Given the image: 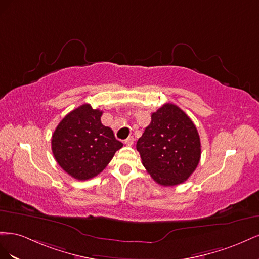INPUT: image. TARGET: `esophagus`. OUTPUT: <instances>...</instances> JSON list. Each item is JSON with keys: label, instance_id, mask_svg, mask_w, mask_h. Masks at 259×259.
Segmentation results:
<instances>
[{"label": "esophagus", "instance_id": "obj_1", "mask_svg": "<svg viewBox=\"0 0 259 259\" xmlns=\"http://www.w3.org/2000/svg\"><path fill=\"white\" fill-rule=\"evenodd\" d=\"M134 141H135L134 137H129L128 139H125V140H124V144H127L128 146H130V145L134 144Z\"/></svg>", "mask_w": 259, "mask_h": 259}]
</instances>
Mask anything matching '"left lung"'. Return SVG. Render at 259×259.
I'll return each mask as SVG.
<instances>
[{
    "mask_svg": "<svg viewBox=\"0 0 259 259\" xmlns=\"http://www.w3.org/2000/svg\"><path fill=\"white\" fill-rule=\"evenodd\" d=\"M151 118L137 142L142 164L160 186H178L194 172L201 158L197 129L181 108L170 103Z\"/></svg>",
    "mask_w": 259,
    "mask_h": 259,
    "instance_id": "1",
    "label": "left lung"
}]
</instances>
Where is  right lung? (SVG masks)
<instances>
[{
  "label": "right lung",
  "mask_w": 259,
  "mask_h": 259,
  "mask_svg": "<svg viewBox=\"0 0 259 259\" xmlns=\"http://www.w3.org/2000/svg\"><path fill=\"white\" fill-rule=\"evenodd\" d=\"M103 112L83 104L71 110L52 136V152L63 170L88 180L104 170L122 143L101 122Z\"/></svg>",
  "instance_id": "right-lung-1"
}]
</instances>
